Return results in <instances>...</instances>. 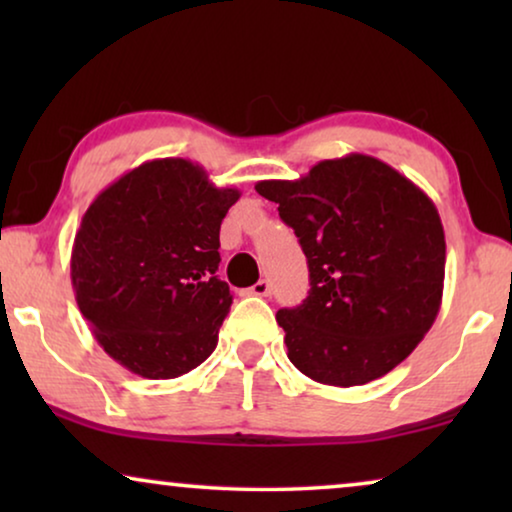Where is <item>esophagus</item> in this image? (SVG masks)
I'll use <instances>...</instances> for the list:
<instances>
[{"mask_svg":"<svg viewBox=\"0 0 512 512\" xmlns=\"http://www.w3.org/2000/svg\"><path fill=\"white\" fill-rule=\"evenodd\" d=\"M270 291H272V284L268 279H261V282L251 286V293H254V296H270Z\"/></svg>","mask_w":512,"mask_h":512,"instance_id":"1","label":"esophagus"}]
</instances>
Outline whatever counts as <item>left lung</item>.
<instances>
[{
  "mask_svg": "<svg viewBox=\"0 0 512 512\" xmlns=\"http://www.w3.org/2000/svg\"><path fill=\"white\" fill-rule=\"evenodd\" d=\"M310 268L303 305L279 310L289 361L314 382L359 387L408 359L438 317L445 233L422 188L363 153L296 181H258Z\"/></svg>",
  "mask_w": 512,
  "mask_h": 512,
  "instance_id": "1",
  "label": "left lung"
}]
</instances>
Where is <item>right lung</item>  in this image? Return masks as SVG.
Masks as SVG:
<instances>
[{"instance_id":"right-lung-1","label":"right lung","mask_w":512,"mask_h":512,"mask_svg":"<svg viewBox=\"0 0 512 512\" xmlns=\"http://www.w3.org/2000/svg\"><path fill=\"white\" fill-rule=\"evenodd\" d=\"M237 200L191 160L158 158L86 209L72 247L76 305L130 373L172 380L214 352L233 303L216 275L219 230Z\"/></svg>"}]
</instances>
